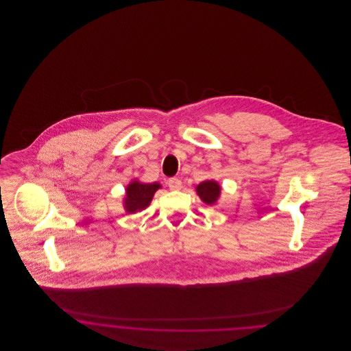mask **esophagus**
<instances>
[{
	"instance_id": "esophagus-1",
	"label": "esophagus",
	"mask_w": 351,
	"mask_h": 351,
	"mask_svg": "<svg viewBox=\"0 0 351 351\" xmlns=\"http://www.w3.org/2000/svg\"><path fill=\"white\" fill-rule=\"evenodd\" d=\"M168 186L171 189H180L182 188V180L178 178H171L168 179Z\"/></svg>"
}]
</instances>
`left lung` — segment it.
<instances>
[{
	"instance_id": "1",
	"label": "left lung",
	"mask_w": 351,
	"mask_h": 351,
	"mask_svg": "<svg viewBox=\"0 0 351 351\" xmlns=\"http://www.w3.org/2000/svg\"><path fill=\"white\" fill-rule=\"evenodd\" d=\"M196 192L201 200L208 205H215L221 195V186L215 180H205L196 186Z\"/></svg>"
}]
</instances>
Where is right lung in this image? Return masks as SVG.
<instances>
[{
  "label": "right lung",
  "instance_id": "add662e5",
  "mask_svg": "<svg viewBox=\"0 0 351 351\" xmlns=\"http://www.w3.org/2000/svg\"><path fill=\"white\" fill-rule=\"evenodd\" d=\"M160 188L159 183L145 184L133 180L126 186V196L123 199V208L128 213H136L150 205L154 193Z\"/></svg>",
  "mask_w": 351,
  "mask_h": 351
}]
</instances>
